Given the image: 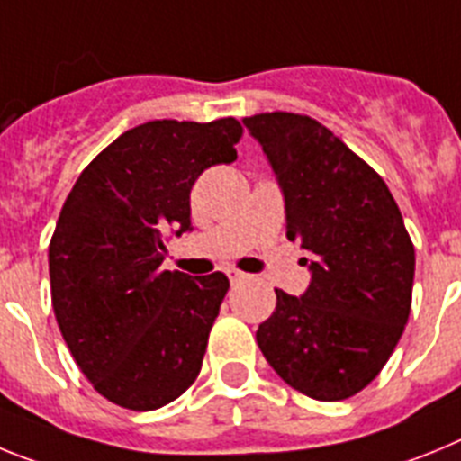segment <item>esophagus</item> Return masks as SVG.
<instances>
[{
	"label": "esophagus",
	"instance_id": "esophagus-1",
	"mask_svg": "<svg viewBox=\"0 0 461 461\" xmlns=\"http://www.w3.org/2000/svg\"><path fill=\"white\" fill-rule=\"evenodd\" d=\"M227 278H230L231 283H241V280L248 278V274H243V271L239 269H227Z\"/></svg>",
	"mask_w": 461,
	"mask_h": 461
}]
</instances>
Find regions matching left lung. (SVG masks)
<instances>
[{
    "label": "left lung",
    "mask_w": 461,
    "mask_h": 461,
    "mask_svg": "<svg viewBox=\"0 0 461 461\" xmlns=\"http://www.w3.org/2000/svg\"><path fill=\"white\" fill-rule=\"evenodd\" d=\"M285 202V234L311 271L306 292L276 290L258 346L287 385L318 402L357 394L380 374L411 313L415 250L385 181L308 115L258 113Z\"/></svg>",
    "instance_id": "left-lung-1"
}]
</instances>
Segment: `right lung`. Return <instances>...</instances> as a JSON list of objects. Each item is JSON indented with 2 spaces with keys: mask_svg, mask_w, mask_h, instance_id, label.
<instances>
[{
  "mask_svg": "<svg viewBox=\"0 0 461 461\" xmlns=\"http://www.w3.org/2000/svg\"><path fill=\"white\" fill-rule=\"evenodd\" d=\"M241 131L234 118L127 130L64 202L48 248L55 318L86 378L118 406L162 408L199 375L230 280L164 271V234L192 230V185L234 162Z\"/></svg>",
  "mask_w": 461,
  "mask_h": 461,
  "instance_id": "obj_1",
  "label": "right lung"
}]
</instances>
